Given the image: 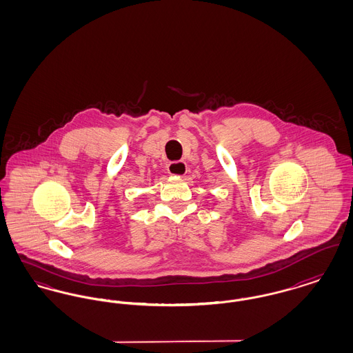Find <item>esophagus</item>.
<instances>
[{
	"instance_id": "34e87169",
	"label": "esophagus",
	"mask_w": 353,
	"mask_h": 353,
	"mask_svg": "<svg viewBox=\"0 0 353 353\" xmlns=\"http://www.w3.org/2000/svg\"><path fill=\"white\" fill-rule=\"evenodd\" d=\"M188 170V165L184 161H172L168 164V172L174 176H184Z\"/></svg>"
}]
</instances>
